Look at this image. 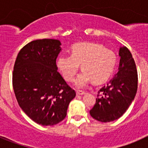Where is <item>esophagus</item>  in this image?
Segmentation results:
<instances>
[{"instance_id": "34e87169", "label": "esophagus", "mask_w": 148, "mask_h": 148, "mask_svg": "<svg viewBox=\"0 0 148 148\" xmlns=\"http://www.w3.org/2000/svg\"><path fill=\"white\" fill-rule=\"evenodd\" d=\"M84 94V91H76V95H82Z\"/></svg>"}]
</instances>
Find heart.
Segmentation results:
<instances>
[{
  "label": "heart",
  "mask_w": 148,
  "mask_h": 148,
  "mask_svg": "<svg viewBox=\"0 0 148 148\" xmlns=\"http://www.w3.org/2000/svg\"><path fill=\"white\" fill-rule=\"evenodd\" d=\"M82 64L83 70L75 81V87L84 88L92 80L101 83L113 73L116 65L114 53L95 43H78L72 47L71 56H60L56 65L66 82L74 80Z\"/></svg>",
  "instance_id": "obj_1"
}]
</instances>
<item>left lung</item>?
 Here are the masks:
<instances>
[{"label":"left lung","mask_w":148,"mask_h":148,"mask_svg":"<svg viewBox=\"0 0 148 148\" xmlns=\"http://www.w3.org/2000/svg\"><path fill=\"white\" fill-rule=\"evenodd\" d=\"M118 73L99 90L90 114L101 122L118 119L126 112L136 96L138 75L135 61L126 47L119 49Z\"/></svg>","instance_id":"8db88e82"}]
</instances>
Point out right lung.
I'll use <instances>...</instances> for the list:
<instances>
[{
    "mask_svg": "<svg viewBox=\"0 0 148 148\" xmlns=\"http://www.w3.org/2000/svg\"><path fill=\"white\" fill-rule=\"evenodd\" d=\"M56 39H39L24 46L17 56L12 73L15 97L32 121L52 126L64 119L75 90L62 78L56 65L61 51Z\"/></svg>",
    "mask_w": 148,
    "mask_h": 148,
    "instance_id": "obj_1",
    "label": "right lung"
}]
</instances>
